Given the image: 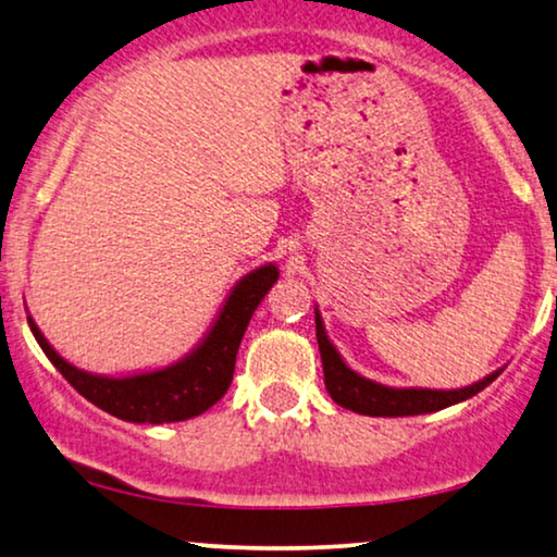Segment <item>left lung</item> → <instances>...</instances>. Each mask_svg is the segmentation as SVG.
I'll list each match as a JSON object with an SVG mask.
<instances>
[{
  "mask_svg": "<svg viewBox=\"0 0 557 557\" xmlns=\"http://www.w3.org/2000/svg\"><path fill=\"white\" fill-rule=\"evenodd\" d=\"M317 322V342L319 355H322L324 368V385L326 393L337 406L352 410L360 416H377V418H403V416H423L436 413L441 408L456 406V403L469 400L471 395L482 393L492 380L499 377V370L476 380L467 387H454V391H431V387H391L375 380L360 375V372L349 368L339 349L332 345L330 334L324 330V319L314 307Z\"/></svg>",
  "mask_w": 557,
  "mask_h": 557,
  "instance_id": "obj_1",
  "label": "left lung"
}]
</instances>
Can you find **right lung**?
<instances>
[{
    "label": "right lung",
    "mask_w": 557,
    "mask_h": 557,
    "mask_svg": "<svg viewBox=\"0 0 557 557\" xmlns=\"http://www.w3.org/2000/svg\"><path fill=\"white\" fill-rule=\"evenodd\" d=\"M276 281V263H263L248 271L235 281L208 332L185 357L164 368L126 372V375H101V372L75 368L50 345L29 314L27 324L60 375L94 406L128 423H177L205 413L227 393L243 334L258 304Z\"/></svg>",
    "instance_id": "right-lung-1"
}]
</instances>
